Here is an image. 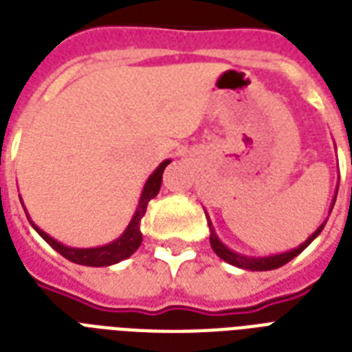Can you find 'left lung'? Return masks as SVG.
I'll use <instances>...</instances> for the list:
<instances>
[{
  "mask_svg": "<svg viewBox=\"0 0 352 352\" xmlns=\"http://www.w3.org/2000/svg\"><path fill=\"white\" fill-rule=\"evenodd\" d=\"M336 195H338V190H336V193H334L333 203H331V208H329V214L333 212ZM204 214H206V210H204ZM206 221H208V226H210V245H212L215 254H217L223 261L230 263V265H234V267L237 268H243V270H252V272H254V270H256V272H263V270H274V268L283 267L285 263H289L290 259H294L298 254H301V252L305 250L307 246L311 245L312 241L322 234L323 226H325V223H327V221H323L322 225L318 226L316 230L312 232V234L309 235V237H307L300 246H296V248H292V250L279 252V254H270V256H245V254H239V252L228 248V246L219 239V235L215 234L214 225H212V219H210L208 214H206Z\"/></svg>",
  "mask_w": 352,
  "mask_h": 352,
  "instance_id": "1",
  "label": "left lung"
}]
</instances>
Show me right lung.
<instances>
[{"mask_svg": "<svg viewBox=\"0 0 352 352\" xmlns=\"http://www.w3.org/2000/svg\"><path fill=\"white\" fill-rule=\"evenodd\" d=\"M171 159L162 160L159 166H157V170L148 177V181L144 184L142 193H140V199H138V206L135 210V214H133L131 221H129V225L126 226V230L122 232L120 237H117L111 243H107V245L102 246H93V248H74V246H67L56 241L54 237L43 232L40 226H36L32 221H30V215L27 214V210H25V214H27V219L32 225L38 234L43 237V239L49 243V245L54 248V250L63 256L69 261L76 263V265H84V267H111L115 263H120L124 259H127L129 256H133L137 248L142 243V232H140V221H142L144 214H146V208H148V203L151 199L157 197V193L160 190V184H162V173H164L166 166L170 164ZM23 204V203H21Z\"/></svg>", "mask_w": 352, "mask_h": 352, "instance_id": "add662e5", "label": "right lung"}]
</instances>
